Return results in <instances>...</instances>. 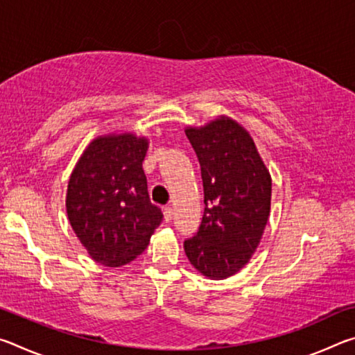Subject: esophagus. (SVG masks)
I'll return each mask as SVG.
<instances>
[{
    "label": "esophagus",
    "instance_id": "obj_1",
    "mask_svg": "<svg viewBox=\"0 0 355 355\" xmlns=\"http://www.w3.org/2000/svg\"><path fill=\"white\" fill-rule=\"evenodd\" d=\"M164 218L167 222H171L173 218V208L172 207H166L164 208Z\"/></svg>",
    "mask_w": 355,
    "mask_h": 355
}]
</instances>
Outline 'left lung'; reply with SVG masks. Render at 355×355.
I'll use <instances>...</instances> for the list:
<instances>
[{
    "label": "left lung",
    "mask_w": 355,
    "mask_h": 355,
    "mask_svg": "<svg viewBox=\"0 0 355 355\" xmlns=\"http://www.w3.org/2000/svg\"><path fill=\"white\" fill-rule=\"evenodd\" d=\"M184 133L199 158L205 203L199 232L183 244L186 257L208 279H227L260 244L271 211V175L248 130L230 117Z\"/></svg>",
    "instance_id": "obj_1"
}]
</instances>
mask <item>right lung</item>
I'll return each instance as SVG.
<instances>
[{
  "label": "right lung",
  "instance_id": "1",
  "mask_svg": "<svg viewBox=\"0 0 355 355\" xmlns=\"http://www.w3.org/2000/svg\"><path fill=\"white\" fill-rule=\"evenodd\" d=\"M148 139L131 133L98 136L71 172L67 216L92 260L107 268L133 261L163 220L150 202L142 169Z\"/></svg>",
  "mask_w": 355,
  "mask_h": 355
}]
</instances>
